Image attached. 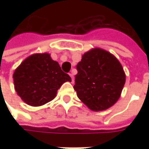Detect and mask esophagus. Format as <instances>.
Here are the masks:
<instances>
[{"label": "esophagus", "mask_w": 149, "mask_h": 149, "mask_svg": "<svg viewBox=\"0 0 149 149\" xmlns=\"http://www.w3.org/2000/svg\"><path fill=\"white\" fill-rule=\"evenodd\" d=\"M70 74V78H71V79H72V83H73V82H74V74H72V73H70V74Z\"/></svg>", "instance_id": "34e87169"}]
</instances>
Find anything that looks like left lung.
Listing matches in <instances>:
<instances>
[{"instance_id":"obj_1","label":"left lung","mask_w":149,"mask_h":149,"mask_svg":"<svg viewBox=\"0 0 149 149\" xmlns=\"http://www.w3.org/2000/svg\"><path fill=\"white\" fill-rule=\"evenodd\" d=\"M74 89L78 98L93 111L113 105L125 84V74L119 61L110 53L93 49L78 63Z\"/></svg>"}]
</instances>
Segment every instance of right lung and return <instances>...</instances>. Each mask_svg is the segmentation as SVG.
Listing matches in <instances>:
<instances>
[{
  "mask_svg": "<svg viewBox=\"0 0 149 149\" xmlns=\"http://www.w3.org/2000/svg\"><path fill=\"white\" fill-rule=\"evenodd\" d=\"M15 89L25 103L40 106L54 99L63 84L71 82L49 54H35L24 60L13 74Z\"/></svg>",
  "mask_w": 149,
  "mask_h": 149,
  "instance_id": "add662e5",
  "label": "right lung"
}]
</instances>
